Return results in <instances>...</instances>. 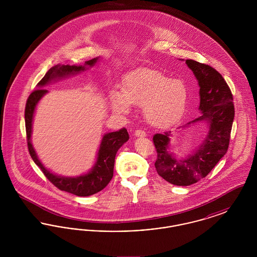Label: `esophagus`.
Returning <instances> with one entry per match:
<instances>
[{
  "label": "esophagus",
  "mask_w": 257,
  "mask_h": 257,
  "mask_svg": "<svg viewBox=\"0 0 257 257\" xmlns=\"http://www.w3.org/2000/svg\"><path fill=\"white\" fill-rule=\"evenodd\" d=\"M135 136H137V137H146L147 133H146L144 130L138 129V130H136V132H135Z\"/></svg>",
  "instance_id": "obj_1"
}]
</instances>
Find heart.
I'll use <instances>...</instances> for the list:
<instances>
[{
	"mask_svg": "<svg viewBox=\"0 0 257 257\" xmlns=\"http://www.w3.org/2000/svg\"><path fill=\"white\" fill-rule=\"evenodd\" d=\"M188 99V90L182 81L171 80L159 70L139 68L128 74L123 81L122 91L111 92L112 109L128 113L130 105L144 107L147 122L166 128L182 115Z\"/></svg>",
	"mask_w": 257,
	"mask_h": 257,
	"instance_id": "obj_1",
	"label": "heart"
}]
</instances>
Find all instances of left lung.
Returning a JSON list of instances; mask_svg holds the SVG:
<instances>
[{
    "label": "left lung",
    "instance_id": "left-lung-1",
    "mask_svg": "<svg viewBox=\"0 0 257 257\" xmlns=\"http://www.w3.org/2000/svg\"><path fill=\"white\" fill-rule=\"evenodd\" d=\"M186 63L196 75L200 86L201 111V115L187 125L205 120L209 123V133L196 153L183 161L175 159L167 150L171 132L153 136L157 152L156 171L166 181L176 186H189L207 176L225 155L235 113L231 90L221 74L212 66L194 60H186Z\"/></svg>",
    "mask_w": 257,
    "mask_h": 257
}]
</instances>
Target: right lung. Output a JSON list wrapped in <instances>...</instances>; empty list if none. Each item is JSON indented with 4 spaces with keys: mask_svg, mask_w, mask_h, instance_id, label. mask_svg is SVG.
Here are the masks:
<instances>
[{
    "mask_svg": "<svg viewBox=\"0 0 257 257\" xmlns=\"http://www.w3.org/2000/svg\"><path fill=\"white\" fill-rule=\"evenodd\" d=\"M97 61L96 59L87 61L83 65H56L53 66L45 76L39 81L38 87H41L47 84L49 81L57 78L63 77L67 74L79 72L85 70L86 66H92ZM47 92V89L37 88L34 90L27 99L26 108H25V125H26V134H27V144L29 153L34 160V162L40 168L43 174L49 180L51 183L59 190L64 191L78 196H88L94 195L101 190H103L108 184L110 183L113 175V166L114 158L117 150L120 148L124 143L129 140V135L126 128H122L116 132L108 133L103 137L102 143L100 145L98 152L97 162L87 174L76 177V178H65L57 176L49 171H47L42 164L37 159V154L31 144V134H32V122L35 108L37 102Z\"/></svg>",
    "mask_w": 257,
    "mask_h": 257,
    "instance_id": "obj_1",
    "label": "right lung"
}]
</instances>
